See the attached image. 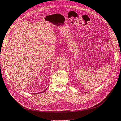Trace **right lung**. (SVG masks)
Here are the masks:
<instances>
[{
  "instance_id": "add662e5",
  "label": "right lung",
  "mask_w": 121,
  "mask_h": 121,
  "mask_svg": "<svg viewBox=\"0 0 121 121\" xmlns=\"http://www.w3.org/2000/svg\"><path fill=\"white\" fill-rule=\"evenodd\" d=\"M46 90H47V89H45V91H42V92H41V93H42V92H44V91H46ZM41 92H40V93H41Z\"/></svg>"
}]
</instances>
